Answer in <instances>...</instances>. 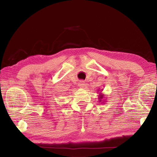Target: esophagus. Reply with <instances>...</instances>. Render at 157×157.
<instances>
[{
  "label": "esophagus",
  "instance_id": "1",
  "mask_svg": "<svg viewBox=\"0 0 157 157\" xmlns=\"http://www.w3.org/2000/svg\"><path fill=\"white\" fill-rule=\"evenodd\" d=\"M84 86V80H80V82H78V86L80 87H82Z\"/></svg>",
  "mask_w": 157,
  "mask_h": 157
}]
</instances>
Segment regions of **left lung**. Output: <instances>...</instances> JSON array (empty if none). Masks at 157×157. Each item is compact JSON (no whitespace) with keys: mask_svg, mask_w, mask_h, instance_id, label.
I'll return each mask as SVG.
<instances>
[{"mask_svg":"<svg viewBox=\"0 0 157 157\" xmlns=\"http://www.w3.org/2000/svg\"><path fill=\"white\" fill-rule=\"evenodd\" d=\"M104 94H102V93H99V95H98V99H99V102H102V103H104V102H105V101H102V100L104 99Z\"/></svg>","mask_w":157,"mask_h":157,"instance_id":"8db88e82","label":"left lung"}]
</instances>
